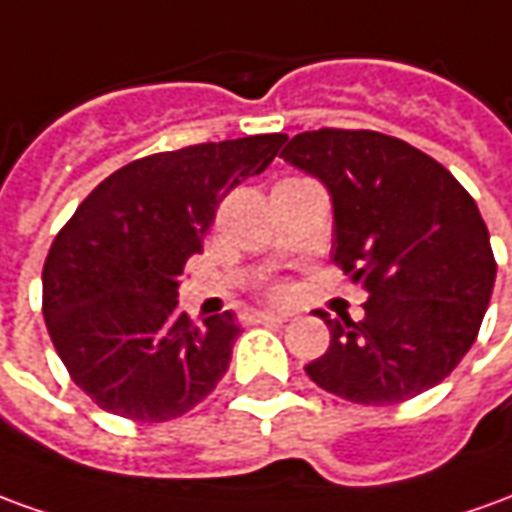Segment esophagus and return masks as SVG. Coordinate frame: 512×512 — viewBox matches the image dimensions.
Masks as SVG:
<instances>
[{
    "label": "esophagus",
    "mask_w": 512,
    "mask_h": 512,
    "mask_svg": "<svg viewBox=\"0 0 512 512\" xmlns=\"http://www.w3.org/2000/svg\"><path fill=\"white\" fill-rule=\"evenodd\" d=\"M282 321H288L280 313H268V310H255L252 316H249V324H282Z\"/></svg>",
    "instance_id": "esophagus-1"
}]
</instances>
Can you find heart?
<instances>
[{
  "label": "heart",
  "instance_id": "heart-1",
  "mask_svg": "<svg viewBox=\"0 0 512 512\" xmlns=\"http://www.w3.org/2000/svg\"><path fill=\"white\" fill-rule=\"evenodd\" d=\"M274 296H285V291H282V288H274Z\"/></svg>",
  "mask_w": 512,
  "mask_h": 512
}]
</instances>
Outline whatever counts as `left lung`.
Here are the masks:
<instances>
[{
    "label": "left lung",
    "instance_id": "obj_1",
    "mask_svg": "<svg viewBox=\"0 0 512 512\" xmlns=\"http://www.w3.org/2000/svg\"><path fill=\"white\" fill-rule=\"evenodd\" d=\"M282 157L327 185L332 260L363 282L366 318H321L330 349L305 371L355 405H399L435 388L477 341L496 260L466 188L407 141L321 127Z\"/></svg>",
    "mask_w": 512,
    "mask_h": 512
}]
</instances>
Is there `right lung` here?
I'll use <instances>...</instances> for the list:
<instances>
[{"mask_svg":"<svg viewBox=\"0 0 512 512\" xmlns=\"http://www.w3.org/2000/svg\"><path fill=\"white\" fill-rule=\"evenodd\" d=\"M288 135H249L132 160L82 199L44 263V318L77 388L113 416L169 421L230 366V310L196 324L177 307L188 257L216 207L268 169Z\"/></svg>","mask_w":512,"mask_h":512,"instance_id":"obj_1","label":"right lung"}]
</instances>
